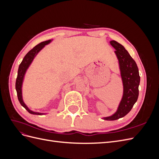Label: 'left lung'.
Segmentation results:
<instances>
[{"label":"left lung","instance_id":"8db88e82","mask_svg":"<svg viewBox=\"0 0 159 159\" xmlns=\"http://www.w3.org/2000/svg\"><path fill=\"white\" fill-rule=\"evenodd\" d=\"M119 60V68L123 85V95L117 111L111 116L103 117L107 121H114L122 118L131 110L139 96L140 76L136 62L129 55L124 46L115 40L110 41Z\"/></svg>","mask_w":159,"mask_h":159}]
</instances>
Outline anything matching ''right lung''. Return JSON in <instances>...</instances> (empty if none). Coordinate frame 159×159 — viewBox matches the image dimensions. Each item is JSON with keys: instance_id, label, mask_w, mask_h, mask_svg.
<instances>
[{"instance_id": "add662e5", "label": "right lung", "mask_w": 159, "mask_h": 159, "mask_svg": "<svg viewBox=\"0 0 159 159\" xmlns=\"http://www.w3.org/2000/svg\"><path fill=\"white\" fill-rule=\"evenodd\" d=\"M51 41H52L51 40H49L47 41L42 42L40 43V44L36 45L35 47H34L31 50H30L27 53L26 55L25 56V57H24V59L22 60L20 66H19L18 70V75H17L16 80V90L17 92V96H18V101L22 107H25L30 113L33 114V115H44L46 113H42L32 111L29 109V108L26 106V104L24 103V101L22 99V85L23 80H24V78H25V75L26 74V71L27 69L31 64L32 61H33L35 56L37 55L38 53L45 46V45L48 44Z\"/></svg>"}]
</instances>
